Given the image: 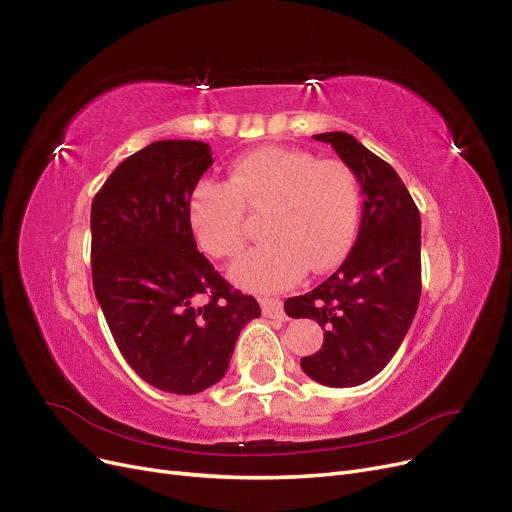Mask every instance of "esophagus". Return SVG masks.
<instances>
[{
    "label": "esophagus",
    "mask_w": 512,
    "mask_h": 512,
    "mask_svg": "<svg viewBox=\"0 0 512 512\" xmlns=\"http://www.w3.org/2000/svg\"><path fill=\"white\" fill-rule=\"evenodd\" d=\"M259 305H261V311H263L265 318L284 320V307H282V301H280V299H268V297H263V299H259Z\"/></svg>",
    "instance_id": "34e87169"
}]
</instances>
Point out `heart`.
Masks as SVG:
<instances>
[{"label":"heart","instance_id":"obj_1","mask_svg":"<svg viewBox=\"0 0 512 512\" xmlns=\"http://www.w3.org/2000/svg\"><path fill=\"white\" fill-rule=\"evenodd\" d=\"M263 236L234 265L232 280L249 291H282L307 265L328 270L351 247L360 221V184L337 159L299 148L261 146L230 167V182L201 180L188 198V224L217 259L234 257L244 240V213L265 209Z\"/></svg>","mask_w":512,"mask_h":512}]
</instances>
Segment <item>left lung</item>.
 Wrapping results in <instances>:
<instances>
[{
    "mask_svg": "<svg viewBox=\"0 0 512 512\" xmlns=\"http://www.w3.org/2000/svg\"><path fill=\"white\" fill-rule=\"evenodd\" d=\"M358 177L364 205L358 240L341 268L314 291L284 301L286 316L311 318L322 349L301 360L326 387H358L402 345L420 299V213L395 169L345 131L314 136Z\"/></svg>",
    "mask_w": 512,
    "mask_h": 512,
    "instance_id": "obj_1",
    "label": "left lung"
}]
</instances>
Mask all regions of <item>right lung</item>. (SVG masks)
Instances as JSON below:
<instances>
[{
    "instance_id": "right-lung-1",
    "label": "right lung",
    "mask_w": 512,
    "mask_h": 512,
    "mask_svg": "<svg viewBox=\"0 0 512 512\" xmlns=\"http://www.w3.org/2000/svg\"><path fill=\"white\" fill-rule=\"evenodd\" d=\"M211 165L205 142H152L92 203V280L108 328L140 379L177 395L215 385L240 330L261 314L196 249L186 209Z\"/></svg>"
}]
</instances>
